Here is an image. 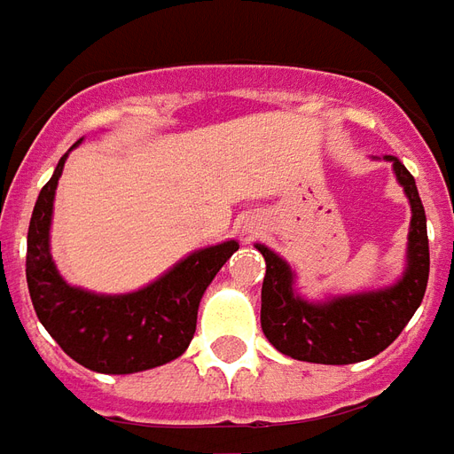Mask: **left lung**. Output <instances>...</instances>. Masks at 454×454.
<instances>
[{
    "mask_svg": "<svg viewBox=\"0 0 454 454\" xmlns=\"http://www.w3.org/2000/svg\"><path fill=\"white\" fill-rule=\"evenodd\" d=\"M384 160L391 163L411 205L406 266L394 284L310 301L298 294L291 263L266 244H254L266 262L262 330L281 355L313 364H355L372 359L401 335L423 301L430 271L426 210L406 166L396 156H384Z\"/></svg>",
    "mask_w": 454,
    "mask_h": 454,
    "instance_id": "8db88e82",
    "label": "left lung"
}]
</instances>
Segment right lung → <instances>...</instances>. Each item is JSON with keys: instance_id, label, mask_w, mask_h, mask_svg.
<instances>
[{"instance_id": "obj_1", "label": "right lung", "mask_w": 454, "mask_h": 454, "mask_svg": "<svg viewBox=\"0 0 454 454\" xmlns=\"http://www.w3.org/2000/svg\"><path fill=\"white\" fill-rule=\"evenodd\" d=\"M67 153L38 192L28 224L27 284L38 320L67 356L99 374H137L168 364L191 345L202 294L239 242L227 239L195 249L156 281L129 294H95L70 286L51 254L53 200Z\"/></svg>"}]
</instances>
